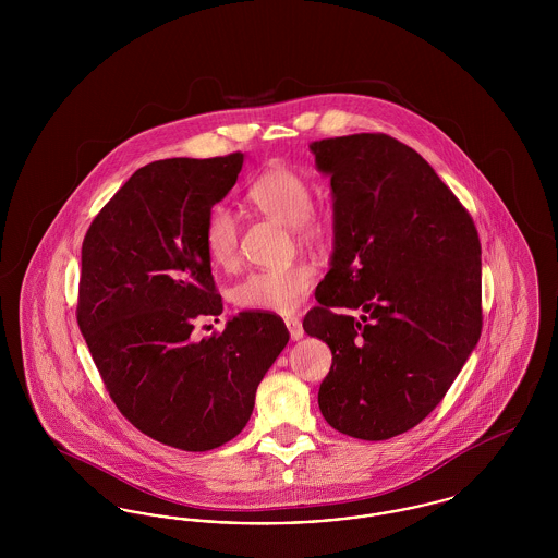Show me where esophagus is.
I'll use <instances>...</instances> for the list:
<instances>
[{
  "mask_svg": "<svg viewBox=\"0 0 558 558\" xmlns=\"http://www.w3.org/2000/svg\"><path fill=\"white\" fill-rule=\"evenodd\" d=\"M284 322H287V328H289V335H291L292 341H299V339H303L305 330H303V324H301V319L287 318Z\"/></svg>",
  "mask_w": 558,
  "mask_h": 558,
  "instance_id": "esophagus-1",
  "label": "esophagus"
}]
</instances>
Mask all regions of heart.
Segmentation results:
<instances>
[{
	"label": "heart",
	"instance_id": "b5f03b06",
	"mask_svg": "<svg viewBox=\"0 0 558 558\" xmlns=\"http://www.w3.org/2000/svg\"><path fill=\"white\" fill-rule=\"evenodd\" d=\"M253 207L291 226L292 236L305 244L328 239L332 219L326 211L312 207L314 192L305 175L289 167H271L253 182L246 192ZM239 221L223 205L213 207L205 221V248L217 267H232L239 257ZM316 282V267L310 262H292L289 266L251 271L232 291L234 303L242 310L291 314Z\"/></svg>",
	"mask_w": 558,
	"mask_h": 558
}]
</instances>
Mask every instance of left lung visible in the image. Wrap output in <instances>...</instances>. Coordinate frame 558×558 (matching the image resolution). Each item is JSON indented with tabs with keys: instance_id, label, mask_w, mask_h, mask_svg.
<instances>
[{
	"instance_id": "8db88e82",
	"label": "left lung",
	"mask_w": 558,
	"mask_h": 558,
	"mask_svg": "<svg viewBox=\"0 0 558 558\" xmlns=\"http://www.w3.org/2000/svg\"><path fill=\"white\" fill-rule=\"evenodd\" d=\"M310 148L335 194L332 267L303 319L332 351L319 410L349 437L391 439L425 421L477 345V228L433 167L387 133Z\"/></svg>"
}]
</instances>
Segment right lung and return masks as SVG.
<instances>
[{
    "instance_id": "right-lung-1",
    "label": "right lung",
    "mask_w": 558,
    "mask_h": 558,
    "mask_svg": "<svg viewBox=\"0 0 558 558\" xmlns=\"http://www.w3.org/2000/svg\"><path fill=\"white\" fill-rule=\"evenodd\" d=\"M242 153L155 160L98 213L81 246L77 324L108 396L137 430L184 451L234 439L289 343L284 322L242 312L221 332L194 326L223 310L205 221L239 180Z\"/></svg>"
}]
</instances>
